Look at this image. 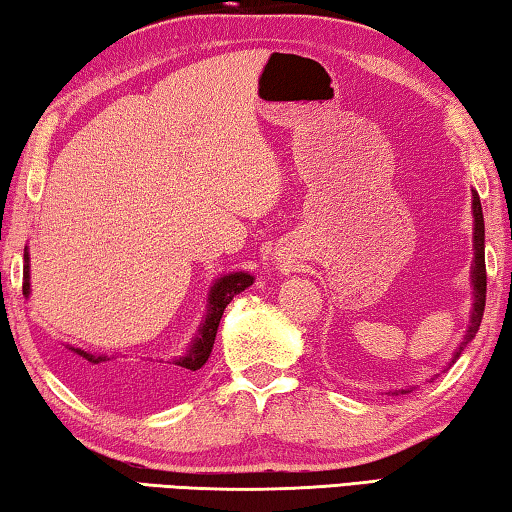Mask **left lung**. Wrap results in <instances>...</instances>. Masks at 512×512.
<instances>
[{"label": "left lung", "mask_w": 512, "mask_h": 512, "mask_svg": "<svg viewBox=\"0 0 512 512\" xmlns=\"http://www.w3.org/2000/svg\"><path fill=\"white\" fill-rule=\"evenodd\" d=\"M472 216H474V239H472V246H474V264H472L474 305H472L470 325H467V332L463 336V341L454 352L452 363L458 357H461V352L467 348V343H470L476 336V332H479L483 309H485V225H483L481 201H479V194H476V192H472ZM402 393H409V391H404V388H402Z\"/></svg>", "instance_id": "obj_1"}]
</instances>
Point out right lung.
<instances>
[{
    "label": "right lung",
    "instance_id": "1",
    "mask_svg": "<svg viewBox=\"0 0 512 512\" xmlns=\"http://www.w3.org/2000/svg\"><path fill=\"white\" fill-rule=\"evenodd\" d=\"M31 275H29V253L24 250V282H22V291L24 296L29 298L31 293ZM255 277L250 273H228L219 277V280L214 282V287L210 289V305H207V316L198 327V334L194 343L189 345L185 354H180V357H173L171 361H160L159 366L151 368V370H142V381L146 386H153L155 391H173V388H178L180 384H185V381L194 375L196 370H201L205 366V361L210 359L212 348H214V339H216V329H219L221 323V316L225 307L230 305V300L237 296V293L246 291L250 284H253ZM72 354L76 357L74 361V368H76V375L85 381H97L99 377H108L112 372V361L117 357H108V354H94V352H85L81 348H69Z\"/></svg>",
    "mask_w": 512,
    "mask_h": 512
}]
</instances>
